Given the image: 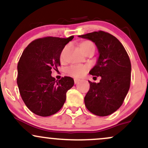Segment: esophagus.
I'll use <instances>...</instances> for the list:
<instances>
[{"label": "esophagus", "instance_id": "1", "mask_svg": "<svg viewBox=\"0 0 148 148\" xmlns=\"http://www.w3.org/2000/svg\"><path fill=\"white\" fill-rule=\"evenodd\" d=\"M80 81H81V80L79 79H74V83H75V84H78V83H79Z\"/></svg>", "mask_w": 148, "mask_h": 148}]
</instances>
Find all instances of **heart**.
Segmentation results:
<instances>
[{
  "label": "heart",
  "instance_id": "heart-1",
  "mask_svg": "<svg viewBox=\"0 0 148 148\" xmlns=\"http://www.w3.org/2000/svg\"><path fill=\"white\" fill-rule=\"evenodd\" d=\"M80 48H81V50L83 51V52L84 53L86 51L88 50L89 49L92 48L94 47V45L90 41H88V40H86V41H83L80 43ZM67 47H65L64 48L63 50H62V53H61L60 55V58L61 60H63L64 58V54L65 51L67 50ZM88 69V67L86 65H74L72 66V67H69L67 69V73L69 74V75L74 76V77L76 78H80L82 77L87 72Z\"/></svg>",
  "mask_w": 148,
  "mask_h": 148
}]
</instances>
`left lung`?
I'll return each instance as SVG.
<instances>
[{
  "label": "left lung",
  "instance_id": "8db88e82",
  "mask_svg": "<svg viewBox=\"0 0 148 148\" xmlns=\"http://www.w3.org/2000/svg\"><path fill=\"white\" fill-rule=\"evenodd\" d=\"M79 37L94 42L99 52L96 64L89 73L101 76V80L97 84L89 81L85 105L93 114L107 116L121 106L130 90V58L121 42L106 32H93Z\"/></svg>",
  "mask_w": 148,
  "mask_h": 148
}]
</instances>
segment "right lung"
<instances>
[{
  "label": "right lung",
  "instance_id": "add662e5",
  "mask_svg": "<svg viewBox=\"0 0 148 148\" xmlns=\"http://www.w3.org/2000/svg\"><path fill=\"white\" fill-rule=\"evenodd\" d=\"M73 38L37 39L23 51L17 65V85L23 102L35 114L47 117L56 113L74 86L72 78L64 76L57 81L51 76V69L60 65L61 52Z\"/></svg>",
  "mask_w": 148,
  "mask_h": 148
}]
</instances>
